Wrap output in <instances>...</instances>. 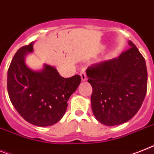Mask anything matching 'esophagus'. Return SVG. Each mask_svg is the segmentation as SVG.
Masks as SVG:
<instances>
[{
  "mask_svg": "<svg viewBox=\"0 0 154 154\" xmlns=\"http://www.w3.org/2000/svg\"><path fill=\"white\" fill-rule=\"evenodd\" d=\"M80 76H81V79H82V81H86V75L85 70H82V72H80Z\"/></svg>",
  "mask_w": 154,
  "mask_h": 154,
  "instance_id": "esophagus-1",
  "label": "esophagus"
}]
</instances>
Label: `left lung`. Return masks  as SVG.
<instances>
[{
    "mask_svg": "<svg viewBox=\"0 0 154 154\" xmlns=\"http://www.w3.org/2000/svg\"><path fill=\"white\" fill-rule=\"evenodd\" d=\"M86 69L93 87L91 107L97 120L108 126L129 121L140 110L147 90L146 61L137 47Z\"/></svg>",
    "mask_w": 154,
    "mask_h": 154,
    "instance_id": "obj_1",
    "label": "left lung"
}]
</instances>
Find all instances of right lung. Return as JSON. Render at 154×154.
<instances>
[{
  "instance_id": "add662e5",
  "label": "right lung",
  "mask_w": 154,
  "mask_h": 154,
  "mask_svg": "<svg viewBox=\"0 0 154 154\" xmlns=\"http://www.w3.org/2000/svg\"><path fill=\"white\" fill-rule=\"evenodd\" d=\"M34 42L18 49L8 71L9 98L18 114L26 122L39 127L53 125L61 120L68 99L81 82L79 75L64 79L57 68L43 64L33 70L26 63L33 52Z\"/></svg>"
}]
</instances>
